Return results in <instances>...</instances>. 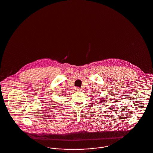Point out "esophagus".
<instances>
[{
	"mask_svg": "<svg viewBox=\"0 0 153 153\" xmlns=\"http://www.w3.org/2000/svg\"><path fill=\"white\" fill-rule=\"evenodd\" d=\"M75 90H76L77 91H80L81 90V88H80V87H76V88H75Z\"/></svg>",
	"mask_w": 153,
	"mask_h": 153,
	"instance_id": "34e87169",
	"label": "esophagus"
}]
</instances>
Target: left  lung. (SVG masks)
I'll return each instance as SVG.
<instances>
[{"mask_svg": "<svg viewBox=\"0 0 153 153\" xmlns=\"http://www.w3.org/2000/svg\"><path fill=\"white\" fill-rule=\"evenodd\" d=\"M101 101H102V102H104V100H101Z\"/></svg>", "mask_w": 153, "mask_h": 153, "instance_id": "obj_1", "label": "left lung"}]
</instances>
